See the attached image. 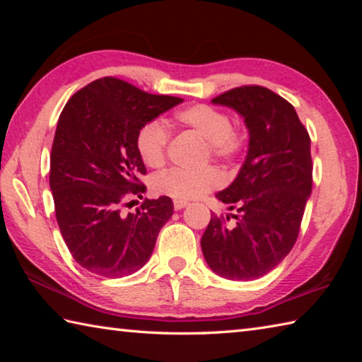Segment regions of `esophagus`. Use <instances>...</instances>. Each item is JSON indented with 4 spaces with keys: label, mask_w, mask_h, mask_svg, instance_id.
Instances as JSON below:
<instances>
[{
    "label": "esophagus",
    "mask_w": 362,
    "mask_h": 362,
    "mask_svg": "<svg viewBox=\"0 0 362 362\" xmlns=\"http://www.w3.org/2000/svg\"><path fill=\"white\" fill-rule=\"evenodd\" d=\"M188 204L187 202H183V201H174V209L179 211V210H182V209H185Z\"/></svg>",
    "instance_id": "34e87169"
}]
</instances>
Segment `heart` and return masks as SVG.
<instances>
[{
    "label": "heart",
    "mask_w": 362,
    "mask_h": 362,
    "mask_svg": "<svg viewBox=\"0 0 362 362\" xmlns=\"http://www.w3.org/2000/svg\"><path fill=\"white\" fill-rule=\"evenodd\" d=\"M175 119L209 143L214 158L232 160L243 149V135L232 127L228 115L216 107L206 104L191 105L177 113ZM168 143L169 130L161 121L146 122L136 134V151L143 163L149 168L163 165ZM219 183L221 174L213 168L199 173L171 168L153 177L152 188L157 194L175 201H191L219 187Z\"/></svg>",
    "instance_id": "1"
}]
</instances>
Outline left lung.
Returning a JSON list of instances; mask_svg holds the SVG:
<instances>
[{
	"mask_svg": "<svg viewBox=\"0 0 362 362\" xmlns=\"http://www.w3.org/2000/svg\"><path fill=\"white\" fill-rule=\"evenodd\" d=\"M214 105L235 110L249 130L247 156L216 199L236 214L218 216L202 235L206 264L227 280L247 281L271 272L294 245L311 196V141L286 99L258 86L226 91Z\"/></svg>",
	"mask_w": 362,
	"mask_h": 362,
	"instance_id": "1",
	"label": "left lung"
}]
</instances>
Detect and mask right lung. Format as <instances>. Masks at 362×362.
<instances>
[{"instance_id": "obj_1", "label": "right lung", "mask_w": 362, "mask_h": 362, "mask_svg": "<svg viewBox=\"0 0 362 362\" xmlns=\"http://www.w3.org/2000/svg\"><path fill=\"white\" fill-rule=\"evenodd\" d=\"M180 103L182 98L149 95L103 78L79 90L60 113L49 187L66 247L88 272L119 279L151 258L158 232L174 213L173 201L146 199L141 210L127 214L121 206L146 188L138 130Z\"/></svg>"}]
</instances>
